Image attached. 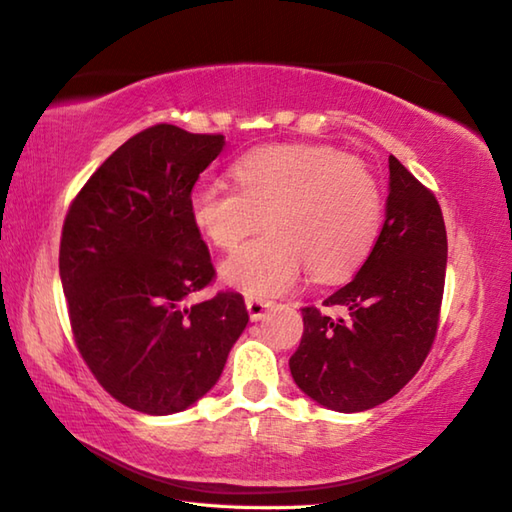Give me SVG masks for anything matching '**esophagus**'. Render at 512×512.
Here are the masks:
<instances>
[{
  "instance_id": "obj_1",
  "label": "esophagus",
  "mask_w": 512,
  "mask_h": 512,
  "mask_svg": "<svg viewBox=\"0 0 512 512\" xmlns=\"http://www.w3.org/2000/svg\"><path fill=\"white\" fill-rule=\"evenodd\" d=\"M245 305H247V311H249V318H252V320H260V318H265V314L271 309V300L249 296V298L245 300Z\"/></svg>"
}]
</instances>
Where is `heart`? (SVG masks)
I'll use <instances>...</instances> for the list:
<instances>
[{
	"label": "heart",
	"mask_w": 512,
	"mask_h": 512,
	"mask_svg": "<svg viewBox=\"0 0 512 512\" xmlns=\"http://www.w3.org/2000/svg\"><path fill=\"white\" fill-rule=\"evenodd\" d=\"M238 190L198 183L190 196L196 227L223 252L267 232L223 265V280L249 296H280L302 267L322 283L347 278L378 241L382 190L356 156L329 145H265L234 163Z\"/></svg>",
	"instance_id": "obj_1"
}]
</instances>
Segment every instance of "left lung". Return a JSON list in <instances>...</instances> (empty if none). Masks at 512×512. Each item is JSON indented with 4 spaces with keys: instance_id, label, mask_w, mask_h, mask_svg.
<instances>
[{
    "instance_id": "8db88e82",
    "label": "left lung",
    "mask_w": 512,
    "mask_h": 512,
    "mask_svg": "<svg viewBox=\"0 0 512 512\" xmlns=\"http://www.w3.org/2000/svg\"><path fill=\"white\" fill-rule=\"evenodd\" d=\"M387 218L356 278L322 305L302 307V340L289 369L331 411H367L420 371L435 342L446 278V225L435 194L389 156Z\"/></svg>"
}]
</instances>
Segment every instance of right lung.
<instances>
[{
  "mask_svg": "<svg viewBox=\"0 0 512 512\" xmlns=\"http://www.w3.org/2000/svg\"><path fill=\"white\" fill-rule=\"evenodd\" d=\"M223 145V134L152 125L68 207L59 276L72 336L95 380L134 411L170 415L203 398L247 327L238 291L183 302L216 278L190 196Z\"/></svg>",
  "mask_w": 512,
  "mask_h": 512,
  "instance_id": "1",
  "label": "right lung"
}]
</instances>
